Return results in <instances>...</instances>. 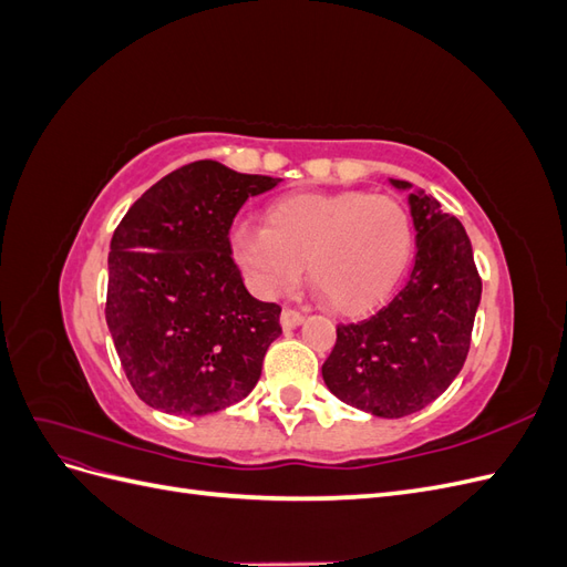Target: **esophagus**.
I'll use <instances>...</instances> for the list:
<instances>
[{"label": "esophagus", "instance_id": "34e87169", "mask_svg": "<svg viewBox=\"0 0 567 567\" xmlns=\"http://www.w3.org/2000/svg\"><path fill=\"white\" fill-rule=\"evenodd\" d=\"M305 321V317L300 315V312H296V310H286L281 312V326H284V331H293L296 326H300Z\"/></svg>", "mask_w": 567, "mask_h": 567}]
</instances>
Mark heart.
<instances>
[{
	"mask_svg": "<svg viewBox=\"0 0 567 567\" xmlns=\"http://www.w3.org/2000/svg\"><path fill=\"white\" fill-rule=\"evenodd\" d=\"M229 250L246 284L274 298L307 279L338 315H364L392 296L414 257V221L381 194L307 192L274 200L265 229L236 225Z\"/></svg>",
	"mask_w": 567,
	"mask_h": 567,
	"instance_id": "heart-1",
	"label": "heart"
}]
</instances>
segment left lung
<instances>
[{
	"label": "left lung",
	"instance_id": "1",
	"mask_svg": "<svg viewBox=\"0 0 567 567\" xmlns=\"http://www.w3.org/2000/svg\"><path fill=\"white\" fill-rule=\"evenodd\" d=\"M409 192L416 260L404 288L383 310L340 323L336 348L321 367L340 402L371 416L402 419L435 402L458 375L483 293L473 248L461 221L442 213L423 188L390 179Z\"/></svg>",
	"mask_w": 567,
	"mask_h": 567
}]
</instances>
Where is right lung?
Masks as SVG:
<instances>
[{"label": "right lung", "mask_w": 567, "mask_h": 567, "mask_svg": "<svg viewBox=\"0 0 567 567\" xmlns=\"http://www.w3.org/2000/svg\"><path fill=\"white\" fill-rule=\"evenodd\" d=\"M281 179L188 163L136 200L109 252L106 323L127 381L148 406L215 414L248 398L281 307L248 293L229 229L248 196Z\"/></svg>", "instance_id": "add662e5"}]
</instances>
